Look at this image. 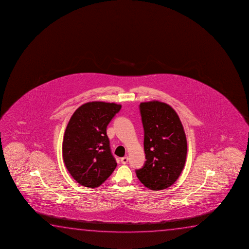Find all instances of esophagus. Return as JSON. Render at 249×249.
Here are the masks:
<instances>
[{
    "mask_svg": "<svg viewBox=\"0 0 249 249\" xmlns=\"http://www.w3.org/2000/svg\"><path fill=\"white\" fill-rule=\"evenodd\" d=\"M121 162H122V163H123V164H126V163H127V162H128V158H127V157H123V158L121 159Z\"/></svg>",
    "mask_w": 249,
    "mask_h": 249,
    "instance_id": "34e87169",
    "label": "esophagus"
}]
</instances>
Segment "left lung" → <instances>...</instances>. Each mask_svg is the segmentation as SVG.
I'll list each match as a JSON object with an SVG mask.
<instances>
[{"mask_svg": "<svg viewBox=\"0 0 249 249\" xmlns=\"http://www.w3.org/2000/svg\"><path fill=\"white\" fill-rule=\"evenodd\" d=\"M144 127V164L136 175L153 191L169 188L180 177L187 158V138L171 106L159 101L141 103Z\"/></svg>", "mask_w": 249, "mask_h": 249, "instance_id": "1", "label": "left lung"}]
</instances>
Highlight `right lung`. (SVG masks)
<instances>
[{
    "label": "right lung",
    "mask_w": 249,
    "mask_h": 249,
    "mask_svg": "<svg viewBox=\"0 0 249 249\" xmlns=\"http://www.w3.org/2000/svg\"><path fill=\"white\" fill-rule=\"evenodd\" d=\"M121 108L115 103L89 102L69 120L62 143L63 161L72 178L84 187H99L117 165L106 128Z\"/></svg>",
    "instance_id": "add662e5"
}]
</instances>
